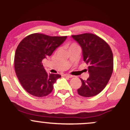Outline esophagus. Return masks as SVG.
Returning a JSON list of instances; mask_svg holds the SVG:
<instances>
[{
    "instance_id": "obj_1",
    "label": "esophagus",
    "mask_w": 130,
    "mask_h": 130,
    "mask_svg": "<svg viewBox=\"0 0 130 130\" xmlns=\"http://www.w3.org/2000/svg\"><path fill=\"white\" fill-rule=\"evenodd\" d=\"M63 76L67 77H69V78H71V77H73V76L70 75V74H63Z\"/></svg>"
}]
</instances>
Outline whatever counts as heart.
<instances>
[{
	"instance_id": "obj_1",
	"label": "heart",
	"mask_w": 130,
	"mask_h": 130,
	"mask_svg": "<svg viewBox=\"0 0 130 130\" xmlns=\"http://www.w3.org/2000/svg\"><path fill=\"white\" fill-rule=\"evenodd\" d=\"M77 46V45H76V44H71V45L70 46Z\"/></svg>"
}]
</instances>
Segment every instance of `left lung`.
Masks as SVG:
<instances>
[{"mask_svg": "<svg viewBox=\"0 0 130 130\" xmlns=\"http://www.w3.org/2000/svg\"><path fill=\"white\" fill-rule=\"evenodd\" d=\"M83 51L84 61L89 65V76L80 79L82 86L77 89L79 95L91 97L100 93L106 86L113 71V54L108 44L97 35L83 34L72 35Z\"/></svg>", "mask_w": 130, "mask_h": 130, "instance_id": "obj_1", "label": "left lung"}]
</instances>
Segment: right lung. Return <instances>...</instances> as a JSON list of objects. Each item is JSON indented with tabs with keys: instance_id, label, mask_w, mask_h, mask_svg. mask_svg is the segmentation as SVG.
Returning a JSON list of instances; mask_svg holds the SVG:
<instances>
[{
	"instance_id": "add662e5",
	"label": "right lung",
	"mask_w": 130,
	"mask_h": 130,
	"mask_svg": "<svg viewBox=\"0 0 130 130\" xmlns=\"http://www.w3.org/2000/svg\"><path fill=\"white\" fill-rule=\"evenodd\" d=\"M67 38L33 34L19 43L14 56V69L21 84L28 93L37 97L51 93L54 84L61 76L47 73L42 60L51 56Z\"/></svg>"
}]
</instances>
